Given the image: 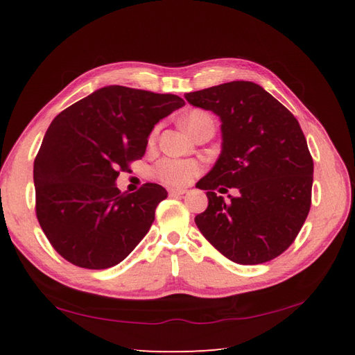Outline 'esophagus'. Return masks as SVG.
<instances>
[{
	"label": "esophagus",
	"mask_w": 355,
	"mask_h": 355,
	"mask_svg": "<svg viewBox=\"0 0 355 355\" xmlns=\"http://www.w3.org/2000/svg\"><path fill=\"white\" fill-rule=\"evenodd\" d=\"M187 191L186 189H175V187H171L169 189V195L171 197H182Z\"/></svg>",
	"instance_id": "1"
}]
</instances>
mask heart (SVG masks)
<instances>
[{"mask_svg": "<svg viewBox=\"0 0 355 355\" xmlns=\"http://www.w3.org/2000/svg\"><path fill=\"white\" fill-rule=\"evenodd\" d=\"M202 117H209L206 112L202 111H191L184 119V126L187 128L197 120ZM157 137V130L150 134V141H154ZM155 175L162 180V182L168 184H186L191 180L198 175L201 172V164L193 160H177V158H163L158 162L154 168Z\"/></svg>", "mask_w": 355, "mask_h": 355, "instance_id": "1", "label": "heart"}]
</instances>
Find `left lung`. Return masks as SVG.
Returning <instances> with one entry per match:
<instances>
[{"label":"left lung","instance_id":"left-lung-1","mask_svg":"<svg viewBox=\"0 0 355 355\" xmlns=\"http://www.w3.org/2000/svg\"><path fill=\"white\" fill-rule=\"evenodd\" d=\"M184 97L223 122L221 155L197 183L207 191L209 206L195 224L233 262L256 266L277 258L294 243L311 207L314 163L297 119L247 80ZM225 187L240 193L224 200L214 191Z\"/></svg>","mask_w":355,"mask_h":355}]
</instances>
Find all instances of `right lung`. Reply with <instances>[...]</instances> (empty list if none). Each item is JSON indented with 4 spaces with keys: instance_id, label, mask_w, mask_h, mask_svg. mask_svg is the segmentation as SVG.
Returning a JSON list of instances; mask_svg holds the SVG:
<instances>
[{
    "instance_id": "obj_1",
    "label": "right lung",
    "mask_w": 355,
    "mask_h": 355,
    "mask_svg": "<svg viewBox=\"0 0 355 355\" xmlns=\"http://www.w3.org/2000/svg\"><path fill=\"white\" fill-rule=\"evenodd\" d=\"M183 105L175 94L110 85L53 119L33 164L35 210L64 259L89 270L114 267L149 232L168 192L145 183L122 193L116 180L145 155L154 125Z\"/></svg>"
}]
</instances>
